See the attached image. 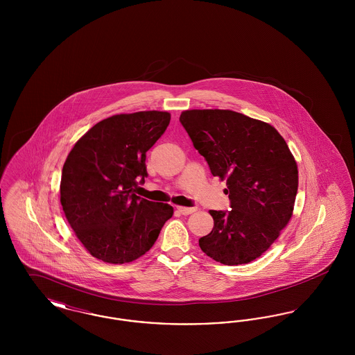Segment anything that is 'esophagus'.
Returning <instances> with one entry per match:
<instances>
[{
  "label": "esophagus",
  "instance_id": "obj_1",
  "mask_svg": "<svg viewBox=\"0 0 355 355\" xmlns=\"http://www.w3.org/2000/svg\"><path fill=\"white\" fill-rule=\"evenodd\" d=\"M177 210H178L181 214L187 216V214H191V213H194V211L197 210V207H185V206H178V207H177Z\"/></svg>",
  "mask_w": 355,
  "mask_h": 355
}]
</instances>
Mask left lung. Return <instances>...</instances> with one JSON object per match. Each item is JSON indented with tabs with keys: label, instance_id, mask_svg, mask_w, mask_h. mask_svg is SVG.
<instances>
[{
	"label": "left lung",
	"instance_id": "1",
	"mask_svg": "<svg viewBox=\"0 0 355 355\" xmlns=\"http://www.w3.org/2000/svg\"><path fill=\"white\" fill-rule=\"evenodd\" d=\"M180 121L211 174L226 180L232 207L209 211L214 227L200 248L223 265L249 263L293 216L298 168L286 141L269 123L233 110H185Z\"/></svg>",
	"mask_w": 355,
	"mask_h": 355
}]
</instances>
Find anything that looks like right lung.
Listing matches in <instances>:
<instances>
[{
	"mask_svg": "<svg viewBox=\"0 0 355 355\" xmlns=\"http://www.w3.org/2000/svg\"><path fill=\"white\" fill-rule=\"evenodd\" d=\"M168 112L102 119L73 146L62 168L61 205L85 249L107 263H128L152 249L173 206L135 194L146 152L169 126Z\"/></svg>",
	"mask_w": 355,
	"mask_h": 355,
	"instance_id": "right-lung-1",
	"label": "right lung"
}]
</instances>
